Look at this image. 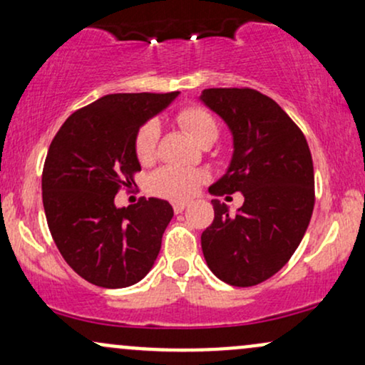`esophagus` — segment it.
<instances>
[{"label": "esophagus", "instance_id": "1", "mask_svg": "<svg viewBox=\"0 0 365 365\" xmlns=\"http://www.w3.org/2000/svg\"><path fill=\"white\" fill-rule=\"evenodd\" d=\"M188 206V202H175L173 204V211L177 212V215H180V212H183V209H185Z\"/></svg>", "mask_w": 365, "mask_h": 365}]
</instances>
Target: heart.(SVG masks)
I'll return each instance as SVG.
<instances>
[{
	"label": "heart",
	"mask_w": 365,
	"mask_h": 365,
	"mask_svg": "<svg viewBox=\"0 0 365 365\" xmlns=\"http://www.w3.org/2000/svg\"><path fill=\"white\" fill-rule=\"evenodd\" d=\"M178 125L197 144L215 142L220 133V125L211 111L204 106H187L177 115ZM159 139V128L156 123L142 125L135 135V154L142 165H148L156 158V148ZM206 180V173L200 170L175 168V166H163L154 171L149 178L150 190L156 195L166 197L173 200H185L199 190L200 183Z\"/></svg>",
	"instance_id": "heart-1"
}]
</instances>
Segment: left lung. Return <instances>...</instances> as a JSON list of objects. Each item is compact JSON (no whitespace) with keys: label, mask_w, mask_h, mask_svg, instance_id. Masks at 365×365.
<instances>
[{"label":"left lung","mask_w":365,"mask_h":365,"mask_svg":"<svg viewBox=\"0 0 365 365\" xmlns=\"http://www.w3.org/2000/svg\"><path fill=\"white\" fill-rule=\"evenodd\" d=\"M233 135L226 173L212 195L240 192L235 216L212 199L215 221L200 237L204 259L221 282L254 287L290 261L314 209V166L302 130L278 103L254 89H206L200 94Z\"/></svg>","instance_id":"8db88e82"}]
</instances>
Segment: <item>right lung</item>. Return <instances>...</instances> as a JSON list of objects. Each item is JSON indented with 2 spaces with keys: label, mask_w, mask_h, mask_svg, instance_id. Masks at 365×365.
<instances>
[{
  "label": "right lung",
  "mask_w": 365,
  "mask_h": 365,
  "mask_svg": "<svg viewBox=\"0 0 365 365\" xmlns=\"http://www.w3.org/2000/svg\"><path fill=\"white\" fill-rule=\"evenodd\" d=\"M177 96L108 94L70 115L49 145L43 170L49 232L66 264L96 287L135 284L156 261L173 207L156 197L116 207L115 195L140 171L139 128Z\"/></svg>",
  "instance_id": "1"
}]
</instances>
